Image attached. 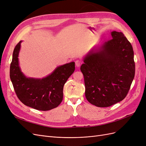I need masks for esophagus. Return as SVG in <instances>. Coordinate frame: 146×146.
I'll return each instance as SVG.
<instances>
[{
	"mask_svg": "<svg viewBox=\"0 0 146 146\" xmlns=\"http://www.w3.org/2000/svg\"><path fill=\"white\" fill-rule=\"evenodd\" d=\"M80 64H81V62L80 61H78V60L76 61V66H77V67H80Z\"/></svg>",
	"mask_w": 146,
	"mask_h": 146,
	"instance_id": "34e87169",
	"label": "esophagus"
}]
</instances>
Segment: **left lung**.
<instances>
[{"label": "left lung", "mask_w": 146, "mask_h": 146, "mask_svg": "<svg viewBox=\"0 0 146 146\" xmlns=\"http://www.w3.org/2000/svg\"><path fill=\"white\" fill-rule=\"evenodd\" d=\"M111 35V40L91 48L80 67L86 98L98 107H108L122 101L135 77L131 44L122 32L113 31Z\"/></svg>", "instance_id": "8db88e82"}]
</instances>
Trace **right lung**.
Returning <instances> with one entry per match:
<instances>
[{"mask_svg": "<svg viewBox=\"0 0 146 146\" xmlns=\"http://www.w3.org/2000/svg\"><path fill=\"white\" fill-rule=\"evenodd\" d=\"M21 41L13 53L10 76L17 98L26 106L41 111L58 107L63 100V86L75 70L74 61L56 67L42 78L28 77L22 72L19 62Z\"/></svg>", "mask_w": 146, "mask_h": 146, "instance_id": "right-lung-1", "label": "right lung"}]
</instances>
